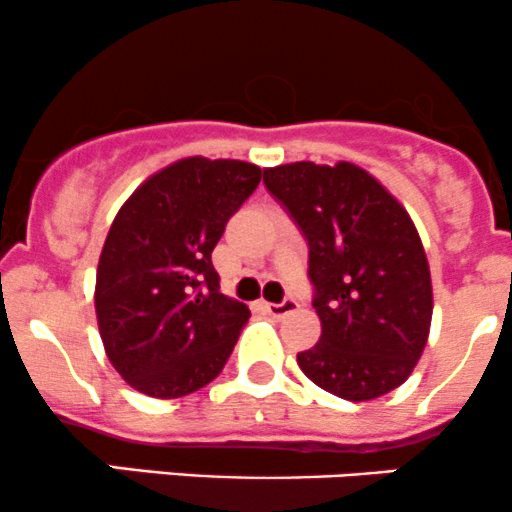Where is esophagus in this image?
<instances>
[{
    "instance_id": "obj_1",
    "label": "esophagus",
    "mask_w": 512,
    "mask_h": 512,
    "mask_svg": "<svg viewBox=\"0 0 512 512\" xmlns=\"http://www.w3.org/2000/svg\"><path fill=\"white\" fill-rule=\"evenodd\" d=\"M263 309H266L268 314H271L273 319H283L287 314H292L297 309V302L292 300V297H285L283 302L275 304V302H263Z\"/></svg>"
}]
</instances>
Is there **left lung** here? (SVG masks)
<instances>
[{"label":"left lung","instance_id":"1","mask_svg":"<svg viewBox=\"0 0 512 512\" xmlns=\"http://www.w3.org/2000/svg\"><path fill=\"white\" fill-rule=\"evenodd\" d=\"M263 183L309 246L321 338L297 365L341 399L389 394L421 360L433 317L428 258L409 212L350 162L280 164Z\"/></svg>","mask_w":512,"mask_h":512}]
</instances>
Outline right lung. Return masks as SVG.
<instances>
[{"mask_svg": "<svg viewBox=\"0 0 512 512\" xmlns=\"http://www.w3.org/2000/svg\"><path fill=\"white\" fill-rule=\"evenodd\" d=\"M258 183L256 164L188 157L149 176L118 210L94 304L108 360L137 392L193 394L232 355L251 312L220 292L212 249Z\"/></svg>", "mask_w": 512, "mask_h": 512, "instance_id": "add662e5", "label": "right lung"}]
</instances>
